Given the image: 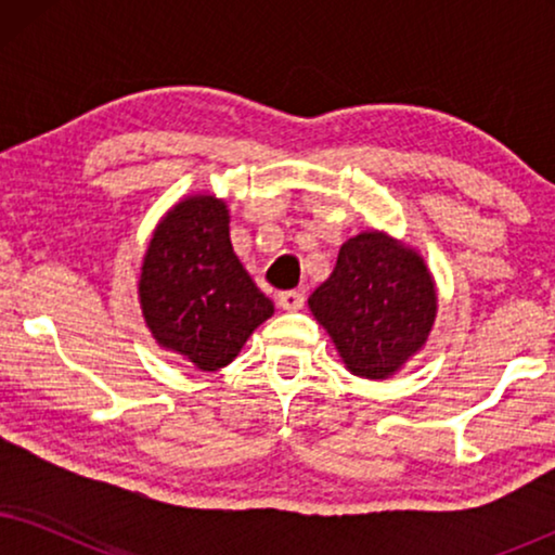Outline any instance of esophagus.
Instances as JSON below:
<instances>
[{
  "instance_id": "34e87169",
  "label": "esophagus",
  "mask_w": 555,
  "mask_h": 555,
  "mask_svg": "<svg viewBox=\"0 0 555 555\" xmlns=\"http://www.w3.org/2000/svg\"><path fill=\"white\" fill-rule=\"evenodd\" d=\"M278 306L283 310H300L306 306V293L302 291H285L278 295Z\"/></svg>"
}]
</instances>
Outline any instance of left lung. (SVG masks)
<instances>
[{
    "instance_id": "left-lung-1",
    "label": "left lung",
    "mask_w": 555,
    "mask_h": 555,
    "mask_svg": "<svg viewBox=\"0 0 555 555\" xmlns=\"http://www.w3.org/2000/svg\"><path fill=\"white\" fill-rule=\"evenodd\" d=\"M308 308L353 376L384 382L427 346L439 298L420 249L384 230H363L340 245Z\"/></svg>"
}]
</instances>
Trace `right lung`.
<instances>
[{
	"label": "right lung",
	"instance_id": "obj_1",
	"mask_svg": "<svg viewBox=\"0 0 555 555\" xmlns=\"http://www.w3.org/2000/svg\"><path fill=\"white\" fill-rule=\"evenodd\" d=\"M135 287L143 323L156 344L199 371L232 363L275 313L234 255L230 207L209 192L181 196L164 211Z\"/></svg>",
	"mask_w": 555,
	"mask_h": 555
}]
</instances>
